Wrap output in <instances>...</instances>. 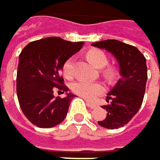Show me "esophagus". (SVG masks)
Here are the masks:
<instances>
[{"instance_id": "1", "label": "esophagus", "mask_w": 160, "mask_h": 160, "mask_svg": "<svg viewBox=\"0 0 160 160\" xmlns=\"http://www.w3.org/2000/svg\"><path fill=\"white\" fill-rule=\"evenodd\" d=\"M86 105H87V107H89L90 108H92V109H94L97 108V105H96V104L91 103V102H89V101H86Z\"/></svg>"}]
</instances>
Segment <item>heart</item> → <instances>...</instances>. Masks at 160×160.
<instances>
[{
    "label": "heart",
    "mask_w": 160,
    "mask_h": 160,
    "mask_svg": "<svg viewBox=\"0 0 160 160\" xmlns=\"http://www.w3.org/2000/svg\"><path fill=\"white\" fill-rule=\"evenodd\" d=\"M86 57L89 62L97 68H103L108 63V58L107 54L99 49H92L87 52ZM63 74L70 78L74 74V58L68 59L63 67ZM105 74L109 79L114 77V70L112 68H107L105 70ZM72 90L74 94L83 97L86 100H94L99 95L103 94L105 91V86L100 83L89 82L86 80H79L72 86Z\"/></svg>",
    "instance_id": "obj_1"
}]
</instances>
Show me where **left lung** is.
I'll list each match as a JSON object with an SVG mask.
<instances>
[{
	"label": "left lung",
	"mask_w": 160,
	"mask_h": 160,
	"mask_svg": "<svg viewBox=\"0 0 160 160\" xmlns=\"http://www.w3.org/2000/svg\"><path fill=\"white\" fill-rule=\"evenodd\" d=\"M93 46L111 52L119 65L121 77L107 97L110 104L103 106L108 114L98 125L118 129L127 125L142 105L148 79L146 58L137 47L118 40H105L92 43Z\"/></svg>",
	"instance_id": "8db88e82"
}]
</instances>
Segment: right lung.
I'll return each mask as SVG.
<instances>
[{"mask_svg": "<svg viewBox=\"0 0 160 160\" xmlns=\"http://www.w3.org/2000/svg\"><path fill=\"white\" fill-rule=\"evenodd\" d=\"M84 42H69L47 37L28 43L19 56L16 91L19 104L27 119L41 128L63 122L75 96L67 93L60 71L64 63L80 51ZM67 92L63 98H54L53 91Z\"/></svg>", "mask_w": 160, "mask_h": 160, "instance_id": "obj_1", "label": "right lung"}]
</instances>
